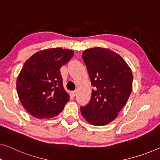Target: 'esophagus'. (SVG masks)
<instances>
[{
	"mask_svg": "<svg viewBox=\"0 0 160 160\" xmlns=\"http://www.w3.org/2000/svg\"><path fill=\"white\" fill-rule=\"evenodd\" d=\"M76 94H77V93H76V91L71 92V95H72V96H73V97H75V96H76Z\"/></svg>",
	"mask_w": 160,
	"mask_h": 160,
	"instance_id": "34e87169",
	"label": "esophagus"
}]
</instances>
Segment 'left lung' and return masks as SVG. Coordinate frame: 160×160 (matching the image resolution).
<instances>
[{
    "label": "left lung",
    "instance_id": "1",
    "mask_svg": "<svg viewBox=\"0 0 160 160\" xmlns=\"http://www.w3.org/2000/svg\"><path fill=\"white\" fill-rule=\"evenodd\" d=\"M91 85L88 104L80 107L83 118L90 124L103 126L115 120L132 90V70L118 53L101 47L82 53Z\"/></svg>",
    "mask_w": 160,
    "mask_h": 160
}]
</instances>
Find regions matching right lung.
<instances>
[{"label":"right lung","instance_id":"right-lung-1","mask_svg":"<svg viewBox=\"0 0 160 160\" xmlns=\"http://www.w3.org/2000/svg\"><path fill=\"white\" fill-rule=\"evenodd\" d=\"M74 51L62 48L38 51L24 62L17 80V91L26 111L37 119L57 116L69 102L60 68Z\"/></svg>","mask_w":160,"mask_h":160}]
</instances>
